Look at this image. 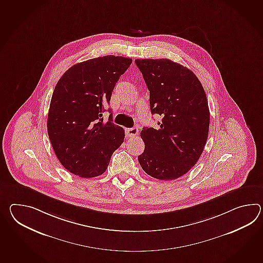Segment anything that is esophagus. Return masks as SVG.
Returning <instances> with one entry per match:
<instances>
[{
    "label": "esophagus",
    "instance_id": "obj_1",
    "mask_svg": "<svg viewBox=\"0 0 263 263\" xmlns=\"http://www.w3.org/2000/svg\"><path fill=\"white\" fill-rule=\"evenodd\" d=\"M125 131H126V136H127L128 138H134V137H136V136L138 135V133H139V129L137 128V127L126 129Z\"/></svg>",
    "mask_w": 263,
    "mask_h": 263
}]
</instances>
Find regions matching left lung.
I'll return each instance as SVG.
<instances>
[{"instance_id":"obj_1","label":"left lung","mask_w":263,"mask_h":263,"mask_svg":"<svg viewBox=\"0 0 263 263\" xmlns=\"http://www.w3.org/2000/svg\"><path fill=\"white\" fill-rule=\"evenodd\" d=\"M150 91L152 114L161 116L158 128L144 127V152L138 157L147 175L173 180L198 161L206 143L210 109L202 84L192 70L167 59H136Z\"/></svg>"}]
</instances>
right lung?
Wrapping results in <instances>:
<instances>
[{
	"mask_svg": "<svg viewBox=\"0 0 263 263\" xmlns=\"http://www.w3.org/2000/svg\"><path fill=\"white\" fill-rule=\"evenodd\" d=\"M132 59L105 55L73 65L59 79L51 99L47 130L65 169L83 178L103 175L122 145L124 130L103 113ZM110 112V109H108Z\"/></svg>",
	"mask_w": 263,
	"mask_h": 263,
	"instance_id": "add662e5",
	"label": "right lung"
}]
</instances>
